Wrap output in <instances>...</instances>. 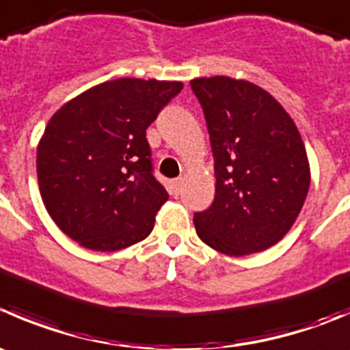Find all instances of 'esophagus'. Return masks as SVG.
<instances>
[{"instance_id": "obj_1", "label": "esophagus", "mask_w": 350, "mask_h": 350, "mask_svg": "<svg viewBox=\"0 0 350 350\" xmlns=\"http://www.w3.org/2000/svg\"><path fill=\"white\" fill-rule=\"evenodd\" d=\"M181 185H183V179L178 178V179H172L171 181V193L174 196L179 195V189H181Z\"/></svg>"}]
</instances>
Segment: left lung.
<instances>
[{
    "instance_id": "obj_1",
    "label": "left lung",
    "mask_w": 350,
    "mask_h": 350,
    "mask_svg": "<svg viewBox=\"0 0 350 350\" xmlns=\"http://www.w3.org/2000/svg\"><path fill=\"white\" fill-rule=\"evenodd\" d=\"M215 161V198L193 217L205 244L246 256L279 243L310 189L306 148L293 118L258 85L229 77L189 81Z\"/></svg>"
}]
</instances>
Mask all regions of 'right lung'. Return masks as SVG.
<instances>
[{"label": "right lung", "instance_id": "add662e5", "mask_svg": "<svg viewBox=\"0 0 350 350\" xmlns=\"http://www.w3.org/2000/svg\"><path fill=\"white\" fill-rule=\"evenodd\" d=\"M181 81L118 78L59 107L37 145V179L56 226L94 251L144 241L167 202L145 131Z\"/></svg>", "mask_w": 350, "mask_h": 350}]
</instances>
